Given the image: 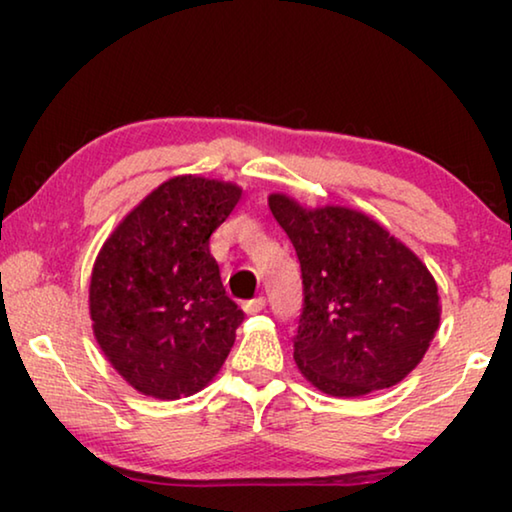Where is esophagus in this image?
<instances>
[{
  "label": "esophagus",
  "instance_id": "34e87169",
  "mask_svg": "<svg viewBox=\"0 0 512 512\" xmlns=\"http://www.w3.org/2000/svg\"><path fill=\"white\" fill-rule=\"evenodd\" d=\"M264 307H266V298H262V296L244 302V311H246V314H259V311H262Z\"/></svg>",
  "mask_w": 512,
  "mask_h": 512
}]
</instances>
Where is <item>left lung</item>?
Returning <instances> with one entry per match:
<instances>
[{
	"mask_svg": "<svg viewBox=\"0 0 512 512\" xmlns=\"http://www.w3.org/2000/svg\"><path fill=\"white\" fill-rule=\"evenodd\" d=\"M302 271L305 305L293 359L332 397L391 388L429 350L440 323L438 284L422 259L372 216L268 196Z\"/></svg>",
	"mask_w": 512,
	"mask_h": 512,
	"instance_id": "left-lung-1",
	"label": "left lung"
}]
</instances>
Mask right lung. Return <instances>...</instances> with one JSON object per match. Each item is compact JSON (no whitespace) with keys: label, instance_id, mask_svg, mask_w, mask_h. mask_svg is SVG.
Returning <instances> with one entry per match:
<instances>
[{"label":"right lung","instance_id":"1","mask_svg":"<svg viewBox=\"0 0 512 512\" xmlns=\"http://www.w3.org/2000/svg\"><path fill=\"white\" fill-rule=\"evenodd\" d=\"M241 187L176 176L133 207L94 259V339L135 391L180 400L210 384L244 320L225 296L210 237Z\"/></svg>","mask_w":512,"mask_h":512}]
</instances>
